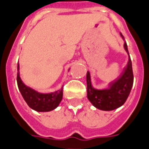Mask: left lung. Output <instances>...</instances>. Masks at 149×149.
<instances>
[{
    "mask_svg": "<svg viewBox=\"0 0 149 149\" xmlns=\"http://www.w3.org/2000/svg\"><path fill=\"white\" fill-rule=\"evenodd\" d=\"M120 36L124 39L122 33ZM124 49L129 55L127 43L124 42ZM133 71L131 58L128 60L127 66L119 78L109 84V87L104 90L94 89L91 83L89 71L86 73L87 83V98L98 109L103 111L115 110L126 102L133 85Z\"/></svg>",
    "mask_w": 149,
    "mask_h": 149,
    "instance_id": "8db88e82",
    "label": "left lung"
}]
</instances>
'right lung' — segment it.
<instances>
[{
    "label": "right lung",
    "mask_w": 149,
    "mask_h": 149,
    "mask_svg": "<svg viewBox=\"0 0 149 149\" xmlns=\"http://www.w3.org/2000/svg\"><path fill=\"white\" fill-rule=\"evenodd\" d=\"M17 82L19 91L28 106L37 111H49L55 109L63 99V89L49 94L38 93L32 88L25 85L20 78L19 64L17 65Z\"/></svg>",
    "instance_id": "1"
}]
</instances>
